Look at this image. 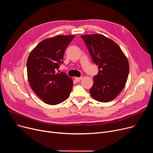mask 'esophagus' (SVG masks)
<instances>
[{"label":"esophagus","instance_id":"34e87169","mask_svg":"<svg viewBox=\"0 0 153 153\" xmlns=\"http://www.w3.org/2000/svg\"><path fill=\"white\" fill-rule=\"evenodd\" d=\"M82 79V77H75V81L76 82H79L81 81V79Z\"/></svg>","mask_w":153,"mask_h":153}]
</instances>
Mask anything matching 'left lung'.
<instances>
[{
	"label": "left lung",
	"mask_w": 153,
	"mask_h": 153,
	"mask_svg": "<svg viewBox=\"0 0 153 153\" xmlns=\"http://www.w3.org/2000/svg\"><path fill=\"white\" fill-rule=\"evenodd\" d=\"M89 50L99 73L94 76L89 92L99 102H107L121 92L129 74V64L120 48L102 35L81 36Z\"/></svg>",
	"instance_id": "left-lung-1"
}]
</instances>
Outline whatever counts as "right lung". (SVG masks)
<instances>
[{"mask_svg": "<svg viewBox=\"0 0 153 153\" xmlns=\"http://www.w3.org/2000/svg\"><path fill=\"white\" fill-rule=\"evenodd\" d=\"M74 35H59L40 42L30 53L27 75L33 91L49 105L66 100L72 89V80L63 72H56L63 63L64 53Z\"/></svg>", "mask_w": 153, "mask_h": 153, "instance_id": "right-lung-1", "label": "right lung"}]
</instances>
